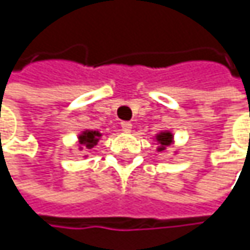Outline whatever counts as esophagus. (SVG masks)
Instances as JSON below:
<instances>
[{"mask_svg": "<svg viewBox=\"0 0 250 250\" xmlns=\"http://www.w3.org/2000/svg\"><path fill=\"white\" fill-rule=\"evenodd\" d=\"M122 130H123L125 133H130V131H131V123L123 122V123H122Z\"/></svg>", "mask_w": 250, "mask_h": 250, "instance_id": "obj_1", "label": "esophagus"}]
</instances>
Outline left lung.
Instances as JSON below:
<instances>
[{
  "instance_id": "obj_1",
  "label": "left lung",
  "mask_w": 250,
  "mask_h": 250,
  "mask_svg": "<svg viewBox=\"0 0 250 250\" xmlns=\"http://www.w3.org/2000/svg\"><path fill=\"white\" fill-rule=\"evenodd\" d=\"M156 142H158V152H165L172 143H174V134L168 130H164L161 133H158L155 136Z\"/></svg>"
}]
</instances>
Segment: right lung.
<instances>
[{"instance_id":"right-lung-1","label":"right lung","mask_w":250,"mask_h":250,"mask_svg":"<svg viewBox=\"0 0 250 250\" xmlns=\"http://www.w3.org/2000/svg\"><path fill=\"white\" fill-rule=\"evenodd\" d=\"M101 136H103V134H101L98 130H83V131L78 136L79 149H81V150H82L83 147H85V149H92V147L98 143V140H100Z\"/></svg>"}]
</instances>
